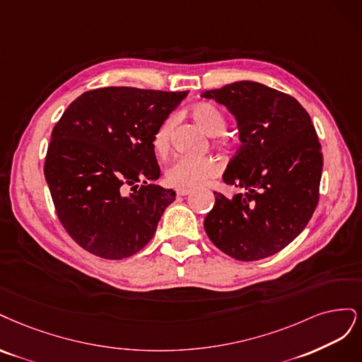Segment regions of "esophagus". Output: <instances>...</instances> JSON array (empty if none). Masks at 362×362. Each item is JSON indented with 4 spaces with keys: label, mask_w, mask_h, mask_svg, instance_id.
Returning a JSON list of instances; mask_svg holds the SVG:
<instances>
[{
    "label": "esophagus",
    "mask_w": 362,
    "mask_h": 362,
    "mask_svg": "<svg viewBox=\"0 0 362 362\" xmlns=\"http://www.w3.org/2000/svg\"><path fill=\"white\" fill-rule=\"evenodd\" d=\"M192 192V189H177L176 191V194L179 195V197H185V195H188V194H191Z\"/></svg>",
    "instance_id": "1"
}]
</instances>
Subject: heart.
Wrapping results in <instances>:
<instances>
[{
    "mask_svg": "<svg viewBox=\"0 0 362 362\" xmlns=\"http://www.w3.org/2000/svg\"><path fill=\"white\" fill-rule=\"evenodd\" d=\"M189 115L207 135L214 136V144L216 147L226 148L231 144V139L223 134L227 126V117L216 103L198 102L191 107ZM171 131L173 119L168 117L158 126L151 136V148L159 159L167 158L170 153ZM218 173L219 167L211 158H179L167 168L165 180L173 188L194 189L209 179L218 176Z\"/></svg>",
    "mask_w": 362,
    "mask_h": 362,
    "instance_id": "b5f03b06",
    "label": "heart"
}]
</instances>
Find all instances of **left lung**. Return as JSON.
I'll return each instance as SVG.
<instances>
[{
  "label": "left lung",
  "instance_id": "obj_1",
  "mask_svg": "<svg viewBox=\"0 0 362 362\" xmlns=\"http://www.w3.org/2000/svg\"><path fill=\"white\" fill-rule=\"evenodd\" d=\"M235 115L242 146L224 182L243 192L215 194L204 230L216 248L240 262L284 250L319 203L323 155L305 108L290 95L252 81L203 93Z\"/></svg>",
  "mask_w": 362,
  "mask_h": 362
}]
</instances>
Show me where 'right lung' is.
<instances>
[{"mask_svg": "<svg viewBox=\"0 0 362 362\" xmlns=\"http://www.w3.org/2000/svg\"><path fill=\"white\" fill-rule=\"evenodd\" d=\"M186 95L96 88L75 99L57 122L45 179L58 219L81 248L122 260L153 238L176 192L150 185L160 174L151 136Z\"/></svg>", "mask_w": 362, "mask_h": 362, "instance_id": "right-lung-1", "label": "right lung"}]
</instances>
